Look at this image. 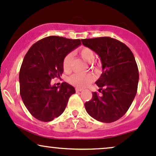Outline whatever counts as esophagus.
Wrapping results in <instances>:
<instances>
[{
  "label": "esophagus",
  "mask_w": 156,
  "mask_h": 156,
  "mask_svg": "<svg viewBox=\"0 0 156 156\" xmlns=\"http://www.w3.org/2000/svg\"><path fill=\"white\" fill-rule=\"evenodd\" d=\"M82 90H82V89H81V88H76V89H75V91H76V92H81Z\"/></svg>",
  "instance_id": "1"
}]
</instances>
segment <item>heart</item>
Wrapping results in <instances>:
<instances>
[{
	"label": "heart",
	"mask_w": 156,
	"mask_h": 156,
	"mask_svg": "<svg viewBox=\"0 0 156 156\" xmlns=\"http://www.w3.org/2000/svg\"><path fill=\"white\" fill-rule=\"evenodd\" d=\"M81 57L87 63H92L95 59V53L88 47H82L78 51ZM73 59V54L69 53L63 60V68L66 73L71 70V63ZM94 80V77L89 74H74L69 78V82L73 85L78 87H86L91 83Z\"/></svg>",
	"instance_id": "heart-1"
}]
</instances>
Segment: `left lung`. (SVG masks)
<instances>
[{
  "label": "left lung",
  "instance_id": "8db88e82",
  "mask_svg": "<svg viewBox=\"0 0 156 156\" xmlns=\"http://www.w3.org/2000/svg\"><path fill=\"white\" fill-rule=\"evenodd\" d=\"M82 44L97 53L102 64V74L95 82L98 92H92L84 104L91 117L104 123L121 119L129 108L138 89V66L129 48L109 37L82 39Z\"/></svg>",
  "mask_w": 156,
  "mask_h": 156
}]
</instances>
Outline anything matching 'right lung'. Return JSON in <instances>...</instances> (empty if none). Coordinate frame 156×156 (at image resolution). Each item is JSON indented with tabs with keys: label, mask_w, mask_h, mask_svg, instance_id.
I'll return each instance as SVG.
<instances>
[{
	"label": "right lung",
	"mask_w": 156,
	"mask_h": 156,
	"mask_svg": "<svg viewBox=\"0 0 156 156\" xmlns=\"http://www.w3.org/2000/svg\"><path fill=\"white\" fill-rule=\"evenodd\" d=\"M81 44L79 39L49 36L34 44L26 54L19 73L20 94L29 112L39 121L47 122L61 115L75 92L66 82L56 87L51 80L60 78L64 57Z\"/></svg>",
	"instance_id": "right-lung-1"
}]
</instances>
